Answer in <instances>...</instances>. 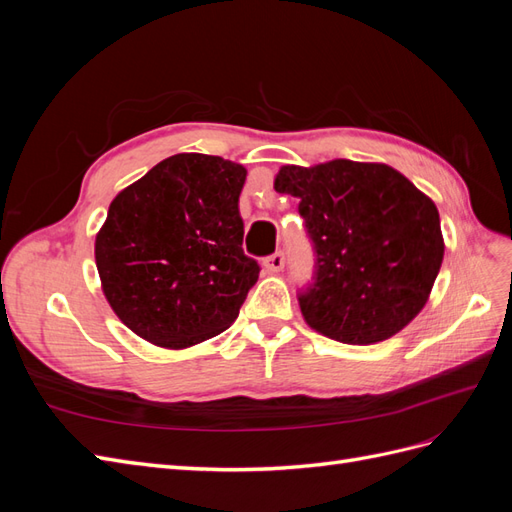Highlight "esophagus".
<instances>
[{"mask_svg":"<svg viewBox=\"0 0 512 512\" xmlns=\"http://www.w3.org/2000/svg\"><path fill=\"white\" fill-rule=\"evenodd\" d=\"M284 252L282 250H277V252H273V254H269L267 258H265V267L269 269V271H282L284 269Z\"/></svg>","mask_w":512,"mask_h":512,"instance_id":"34e87169","label":"esophagus"}]
</instances>
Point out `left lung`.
Returning a JSON list of instances; mask_svg holds the SVG:
<instances>
[{
  "instance_id": "obj_1",
  "label": "left lung",
  "mask_w": 512,
  "mask_h": 512,
  "mask_svg": "<svg viewBox=\"0 0 512 512\" xmlns=\"http://www.w3.org/2000/svg\"><path fill=\"white\" fill-rule=\"evenodd\" d=\"M275 190L299 198L312 243V280L297 292L312 329L344 344H376L421 312L444 241L436 205L386 164L333 160L284 166Z\"/></svg>"
}]
</instances>
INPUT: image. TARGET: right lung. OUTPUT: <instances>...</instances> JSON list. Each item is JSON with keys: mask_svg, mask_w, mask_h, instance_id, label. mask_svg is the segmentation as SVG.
<instances>
[{"mask_svg": "<svg viewBox=\"0 0 512 512\" xmlns=\"http://www.w3.org/2000/svg\"><path fill=\"white\" fill-rule=\"evenodd\" d=\"M245 168L177 153L117 194L96 237L108 303L151 344L188 348L226 331L258 280L243 252Z\"/></svg>", "mask_w": 512, "mask_h": 512, "instance_id": "obj_1", "label": "right lung"}]
</instances>
